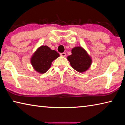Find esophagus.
<instances>
[{
  "label": "esophagus",
  "mask_w": 125,
  "mask_h": 125,
  "mask_svg": "<svg viewBox=\"0 0 125 125\" xmlns=\"http://www.w3.org/2000/svg\"><path fill=\"white\" fill-rule=\"evenodd\" d=\"M60 55H61V56H62V57H65V56H66V53H64V52L61 53L60 54Z\"/></svg>",
  "instance_id": "obj_1"
}]
</instances>
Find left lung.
Here are the masks:
<instances>
[{
	"label": "left lung",
	"mask_w": 125,
	"mask_h": 125,
	"mask_svg": "<svg viewBox=\"0 0 125 125\" xmlns=\"http://www.w3.org/2000/svg\"><path fill=\"white\" fill-rule=\"evenodd\" d=\"M67 60L73 68L80 73L87 71L92 63L91 57L83 47L80 46L74 47L72 50V54L68 56Z\"/></svg>",
	"instance_id": "obj_1"
}]
</instances>
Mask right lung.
Returning a JSON list of instances; mask_svg holds the SVG:
<instances>
[{"mask_svg":"<svg viewBox=\"0 0 125 125\" xmlns=\"http://www.w3.org/2000/svg\"><path fill=\"white\" fill-rule=\"evenodd\" d=\"M60 56V54L52 50L47 46H40L31 58V63L33 69L40 74L46 73L51 66L52 62Z\"/></svg>","mask_w":125,"mask_h":125,"instance_id":"right-lung-1","label":"right lung"}]
</instances>
